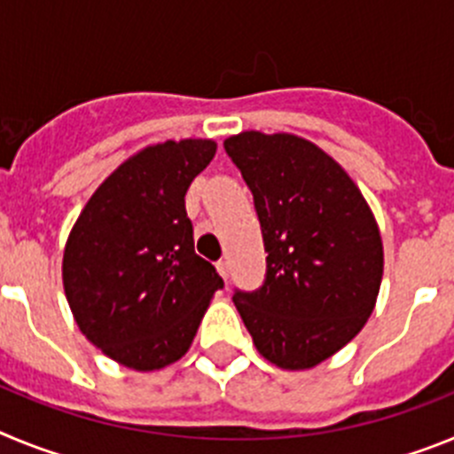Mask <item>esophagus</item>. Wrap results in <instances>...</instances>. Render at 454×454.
<instances>
[{"label": "esophagus", "instance_id": "34e87169", "mask_svg": "<svg viewBox=\"0 0 454 454\" xmlns=\"http://www.w3.org/2000/svg\"><path fill=\"white\" fill-rule=\"evenodd\" d=\"M215 268H218V272L223 275V279H227V277H230V262H227V259H223V262L215 263Z\"/></svg>", "mask_w": 454, "mask_h": 454}]
</instances>
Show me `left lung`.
I'll return each instance as SVG.
<instances>
[{"instance_id": "8db88e82", "label": "left lung", "mask_w": 454, "mask_h": 454, "mask_svg": "<svg viewBox=\"0 0 454 454\" xmlns=\"http://www.w3.org/2000/svg\"><path fill=\"white\" fill-rule=\"evenodd\" d=\"M254 195L268 272L234 304L256 350L309 371L348 346L375 309L384 275L380 227L359 186L295 134L240 131L224 140Z\"/></svg>"}]
</instances>
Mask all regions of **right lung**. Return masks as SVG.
<instances>
[{"mask_svg": "<svg viewBox=\"0 0 454 454\" xmlns=\"http://www.w3.org/2000/svg\"><path fill=\"white\" fill-rule=\"evenodd\" d=\"M215 140L147 145L92 192L63 250V288L82 334L120 366L150 372L191 348L223 277L195 254L184 195Z\"/></svg>", "mask_w": 454, "mask_h": 454, "instance_id": "right-lung-1", "label": "right lung"}]
</instances>
